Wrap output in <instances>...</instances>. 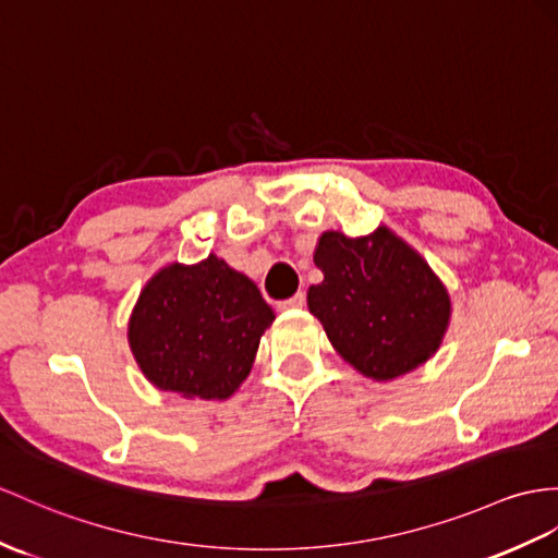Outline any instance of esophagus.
<instances>
[{"label":"esophagus","mask_w":558,"mask_h":558,"mask_svg":"<svg viewBox=\"0 0 558 558\" xmlns=\"http://www.w3.org/2000/svg\"><path fill=\"white\" fill-rule=\"evenodd\" d=\"M305 305V291H298L295 295H291L289 301H281L279 303V310H298Z\"/></svg>","instance_id":"obj_1"}]
</instances>
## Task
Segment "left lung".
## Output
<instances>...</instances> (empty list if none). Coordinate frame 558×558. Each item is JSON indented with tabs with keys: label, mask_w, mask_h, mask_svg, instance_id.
<instances>
[{
	"label": "left lung",
	"mask_w": 558,
	"mask_h": 558,
	"mask_svg": "<svg viewBox=\"0 0 558 558\" xmlns=\"http://www.w3.org/2000/svg\"><path fill=\"white\" fill-rule=\"evenodd\" d=\"M315 265L324 281L310 287L307 307L360 374L392 381L436 355L452 315L450 293L388 227L357 239L324 232Z\"/></svg>",
	"instance_id": "left-lung-1"
}]
</instances>
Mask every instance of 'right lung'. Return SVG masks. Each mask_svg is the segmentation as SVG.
<instances>
[{"label": "right lung", "instance_id": "obj_1", "mask_svg": "<svg viewBox=\"0 0 558 558\" xmlns=\"http://www.w3.org/2000/svg\"><path fill=\"white\" fill-rule=\"evenodd\" d=\"M275 322L255 283L217 255L172 263L146 281L128 341L142 374L182 398L227 400L246 381Z\"/></svg>", "mask_w": 558, "mask_h": 558}]
</instances>
